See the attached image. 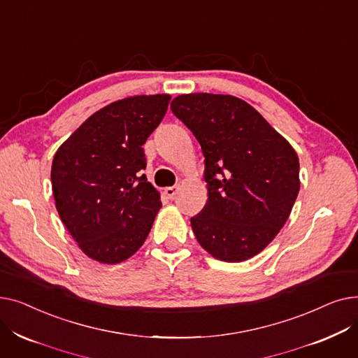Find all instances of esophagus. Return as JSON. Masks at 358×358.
I'll return each instance as SVG.
<instances>
[{
	"label": "esophagus",
	"mask_w": 358,
	"mask_h": 358,
	"mask_svg": "<svg viewBox=\"0 0 358 358\" xmlns=\"http://www.w3.org/2000/svg\"><path fill=\"white\" fill-rule=\"evenodd\" d=\"M178 192V185H173V187H166V189L164 190V193L169 197V199H174V196L177 194Z\"/></svg>",
	"instance_id": "34e87169"
}]
</instances>
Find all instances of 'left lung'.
<instances>
[{"mask_svg":"<svg viewBox=\"0 0 358 358\" xmlns=\"http://www.w3.org/2000/svg\"><path fill=\"white\" fill-rule=\"evenodd\" d=\"M171 110L204 155L208 203L190 220L199 243L220 261L255 257L293 209L300 189L296 150L252 106L234 96L181 94Z\"/></svg>","mask_w":358,"mask_h":358,"instance_id":"obj_1","label":"left lung"}]
</instances>
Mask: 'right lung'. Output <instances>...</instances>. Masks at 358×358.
I'll list each match as a JSON object with an SVG mask.
<instances>
[{
    "label": "right lung",
    "mask_w": 358,
    "mask_h": 358,
    "mask_svg": "<svg viewBox=\"0 0 358 358\" xmlns=\"http://www.w3.org/2000/svg\"><path fill=\"white\" fill-rule=\"evenodd\" d=\"M169 94L113 101L56 150V210L80 250L103 264L134 255L152 228L161 196L146 180L142 145L165 116Z\"/></svg>",
    "instance_id": "add662e5"
}]
</instances>
